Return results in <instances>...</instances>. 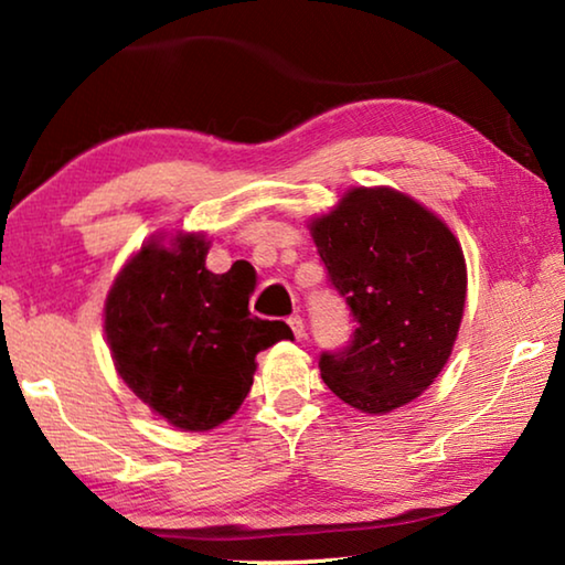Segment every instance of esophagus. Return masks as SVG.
I'll use <instances>...</instances> for the list:
<instances>
[{
  "label": "esophagus",
  "mask_w": 565,
  "mask_h": 565,
  "mask_svg": "<svg viewBox=\"0 0 565 565\" xmlns=\"http://www.w3.org/2000/svg\"><path fill=\"white\" fill-rule=\"evenodd\" d=\"M289 327H291L296 339H299V341L306 339V327H303V319H301V317H291V319H289Z\"/></svg>",
  "instance_id": "obj_1"
}]
</instances>
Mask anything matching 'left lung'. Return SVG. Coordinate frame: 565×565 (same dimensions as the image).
<instances>
[{
    "label": "left lung",
    "mask_w": 565,
    "mask_h": 565,
    "mask_svg": "<svg viewBox=\"0 0 565 565\" xmlns=\"http://www.w3.org/2000/svg\"><path fill=\"white\" fill-rule=\"evenodd\" d=\"M309 228L356 321L347 349L321 353L323 384L361 414L411 404L441 374L461 327V244L434 212L391 186L349 189Z\"/></svg>",
    "instance_id": "obj_1"
}]
</instances>
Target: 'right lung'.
Returning a JSON list of instances; mask_svg holds the SVG:
<instances>
[{"instance_id":"obj_1","label":"right lung","mask_w":565,"mask_h":565,"mask_svg":"<svg viewBox=\"0 0 565 565\" xmlns=\"http://www.w3.org/2000/svg\"><path fill=\"white\" fill-rule=\"evenodd\" d=\"M204 234L151 238L117 274L104 333L117 366L151 414L181 431H212L254 384L256 353L291 339L284 321L248 311L252 289L206 269Z\"/></svg>"}]
</instances>
